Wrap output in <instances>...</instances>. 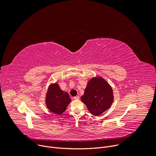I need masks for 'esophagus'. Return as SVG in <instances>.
<instances>
[{
    "label": "esophagus",
    "mask_w": 156,
    "mask_h": 156,
    "mask_svg": "<svg viewBox=\"0 0 156 156\" xmlns=\"http://www.w3.org/2000/svg\"><path fill=\"white\" fill-rule=\"evenodd\" d=\"M73 98H74V99H80V97H79V96H75Z\"/></svg>",
    "instance_id": "34e87169"
}]
</instances>
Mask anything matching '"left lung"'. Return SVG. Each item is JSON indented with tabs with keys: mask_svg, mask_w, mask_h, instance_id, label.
<instances>
[{
	"mask_svg": "<svg viewBox=\"0 0 156 156\" xmlns=\"http://www.w3.org/2000/svg\"><path fill=\"white\" fill-rule=\"evenodd\" d=\"M113 90L108 83L101 76L90 79L87 83L81 101L89 112L99 116L107 110L114 102Z\"/></svg>",
	"mask_w": 156,
	"mask_h": 156,
	"instance_id": "8db88e82",
	"label": "left lung"
}]
</instances>
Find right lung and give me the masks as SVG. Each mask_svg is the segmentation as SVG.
Returning a JSON list of instances; mask_svg holds the SVG:
<instances>
[{"label":"right lung","instance_id":"1","mask_svg":"<svg viewBox=\"0 0 156 156\" xmlns=\"http://www.w3.org/2000/svg\"><path fill=\"white\" fill-rule=\"evenodd\" d=\"M71 101L68 93L62 90L57 83L50 84L46 94L45 103L51 112L57 115L62 114Z\"/></svg>","mask_w":156,"mask_h":156}]
</instances>
